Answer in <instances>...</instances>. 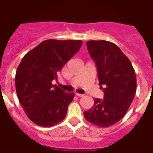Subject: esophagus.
I'll use <instances>...</instances> for the list:
<instances>
[{"instance_id": "34e87169", "label": "esophagus", "mask_w": 153, "mask_h": 153, "mask_svg": "<svg viewBox=\"0 0 153 153\" xmlns=\"http://www.w3.org/2000/svg\"><path fill=\"white\" fill-rule=\"evenodd\" d=\"M75 94H76V96H77V97H84V95H83V94H80V93H76Z\"/></svg>"}]
</instances>
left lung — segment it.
Masks as SVG:
<instances>
[{
    "instance_id": "obj_1",
    "label": "left lung",
    "mask_w": 153,
    "mask_h": 153,
    "mask_svg": "<svg viewBox=\"0 0 153 153\" xmlns=\"http://www.w3.org/2000/svg\"><path fill=\"white\" fill-rule=\"evenodd\" d=\"M86 46L97 65L99 85L104 97L102 100L94 99L93 107L83 115L93 125L109 127L123 118L134 99L136 73L129 58L112 42L90 40Z\"/></svg>"
}]
</instances>
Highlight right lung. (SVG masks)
Returning a JSON list of instances; mask_svg holds the SVG:
<instances>
[{
	"label": "right lung",
	"mask_w": 153,
	"mask_h": 153,
	"mask_svg": "<svg viewBox=\"0 0 153 153\" xmlns=\"http://www.w3.org/2000/svg\"><path fill=\"white\" fill-rule=\"evenodd\" d=\"M81 40H47L23 57L15 76L17 95L28 118L50 127L66 117L74 93L52 84L58 73L79 51Z\"/></svg>",
	"instance_id": "1"
}]
</instances>
